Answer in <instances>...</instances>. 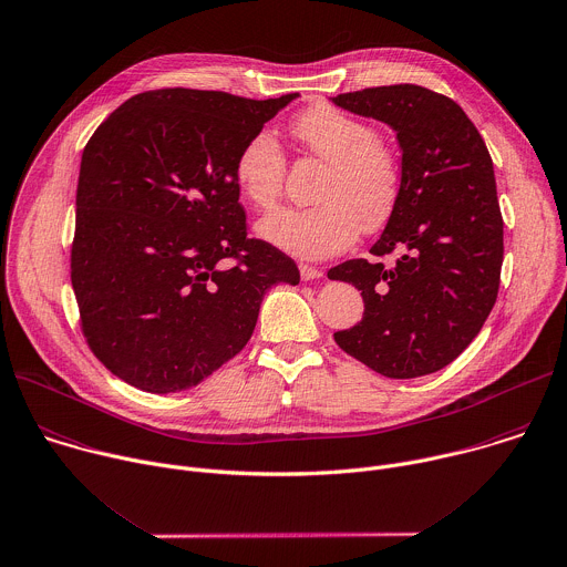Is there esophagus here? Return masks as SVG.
<instances>
[{
  "instance_id": "obj_1",
  "label": "esophagus",
  "mask_w": 567,
  "mask_h": 567,
  "mask_svg": "<svg viewBox=\"0 0 567 567\" xmlns=\"http://www.w3.org/2000/svg\"><path fill=\"white\" fill-rule=\"evenodd\" d=\"M322 276V271L318 267H311V265H300V278L307 282V280H318Z\"/></svg>"
}]
</instances>
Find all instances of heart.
I'll list each match as a JSON object with an SVG mask.
<instances>
[{"mask_svg": "<svg viewBox=\"0 0 567 567\" xmlns=\"http://www.w3.org/2000/svg\"><path fill=\"white\" fill-rule=\"evenodd\" d=\"M291 131L329 171L316 192V207L276 209L258 223L260 238L296 258L322 260L353 245L360 229L385 227L401 200L403 164L381 142L379 128L331 104H316L291 122ZM285 177L287 157L278 140L269 131L254 133L234 162L240 196L256 209H269Z\"/></svg>", "mask_w": 567, "mask_h": 567, "instance_id": "obj_1", "label": "heart"}]
</instances>
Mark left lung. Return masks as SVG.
<instances>
[{"mask_svg": "<svg viewBox=\"0 0 567 567\" xmlns=\"http://www.w3.org/2000/svg\"><path fill=\"white\" fill-rule=\"evenodd\" d=\"M390 124L403 151V192L369 254L399 251L394 267L347 260L329 280L353 285L362 320L333 340L388 379H416L458 358L487 320L501 282L503 218L489 151L447 95L416 84L331 97Z\"/></svg>", "mask_w": 567, "mask_h": 567, "instance_id": "obj_1", "label": "left lung"}]
</instances>
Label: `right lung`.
<instances>
[{
	"label": "right lung",
	"mask_w": 567,
	"mask_h": 567,
	"mask_svg": "<svg viewBox=\"0 0 567 567\" xmlns=\"http://www.w3.org/2000/svg\"><path fill=\"white\" fill-rule=\"evenodd\" d=\"M293 97L155 89L86 142L71 282L91 351L124 383L196 388L249 342L267 289L300 282L287 254L247 236L234 179L240 146Z\"/></svg>",
	"instance_id": "right-lung-1"
}]
</instances>
